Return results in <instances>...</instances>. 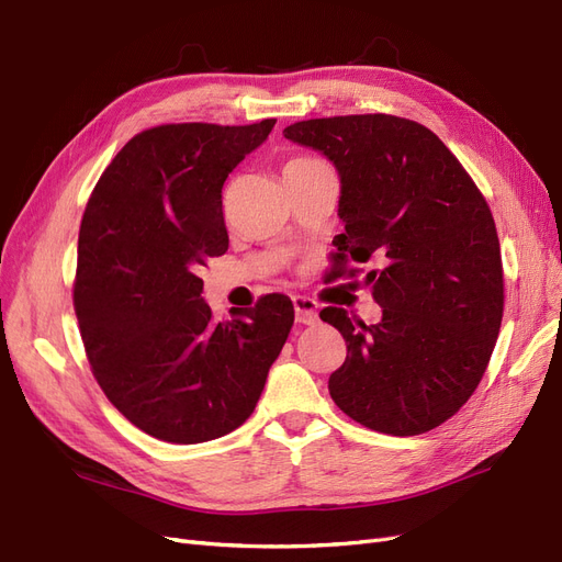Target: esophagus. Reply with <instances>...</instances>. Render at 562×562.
Masks as SVG:
<instances>
[{
	"label": "esophagus",
	"instance_id": "34e87169",
	"mask_svg": "<svg viewBox=\"0 0 562 562\" xmlns=\"http://www.w3.org/2000/svg\"><path fill=\"white\" fill-rule=\"evenodd\" d=\"M319 303L311 296H294V313H296V322L301 324H317L319 315H317Z\"/></svg>",
	"mask_w": 562,
	"mask_h": 562
}]
</instances>
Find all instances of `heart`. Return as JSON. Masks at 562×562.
Returning <instances> with one entry per match:
<instances>
[{"label":"heart","instance_id":"heart-1","mask_svg":"<svg viewBox=\"0 0 562 562\" xmlns=\"http://www.w3.org/2000/svg\"><path fill=\"white\" fill-rule=\"evenodd\" d=\"M311 162H322V160L315 158V156H299V158L289 160L286 166H284V170H286V168H294V166H311Z\"/></svg>","mask_w":562,"mask_h":562}]
</instances>
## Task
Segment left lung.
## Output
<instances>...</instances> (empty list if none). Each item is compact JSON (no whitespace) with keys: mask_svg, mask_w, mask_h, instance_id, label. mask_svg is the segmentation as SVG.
<instances>
[{"mask_svg":"<svg viewBox=\"0 0 562 562\" xmlns=\"http://www.w3.org/2000/svg\"><path fill=\"white\" fill-rule=\"evenodd\" d=\"M284 137L322 151L340 175L331 280L367 276L383 319L340 307L319 317L346 338L329 375L336 406L369 429L415 437L452 418L479 387L504 313L493 212L474 179L425 125L392 114L299 121Z\"/></svg>","mask_w":562,"mask_h":562,"instance_id":"left-lung-1","label":"left lung"}]
</instances>
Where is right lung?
Listing matches in <instances>:
<instances>
[{"mask_svg": "<svg viewBox=\"0 0 562 562\" xmlns=\"http://www.w3.org/2000/svg\"><path fill=\"white\" fill-rule=\"evenodd\" d=\"M273 125L142 131L88 198L75 278L86 357L106 400L160 441L203 443L240 427L294 324L284 294L214 322L198 278L228 249L226 177Z\"/></svg>", "mask_w": 562, "mask_h": 562, "instance_id": "1", "label": "right lung"}]
</instances>
